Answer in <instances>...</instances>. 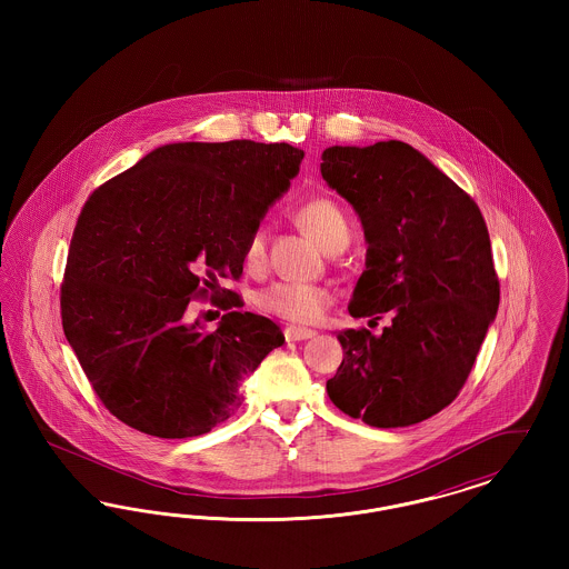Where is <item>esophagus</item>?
Here are the masks:
<instances>
[{"label": "esophagus", "instance_id": "1", "mask_svg": "<svg viewBox=\"0 0 569 569\" xmlns=\"http://www.w3.org/2000/svg\"><path fill=\"white\" fill-rule=\"evenodd\" d=\"M283 335H286V339H288V341H305V339H313L318 332H316V330H311V328L288 326V328L283 330Z\"/></svg>", "mask_w": 569, "mask_h": 569}]
</instances>
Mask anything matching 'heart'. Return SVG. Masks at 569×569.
Listing matches in <instances>:
<instances>
[{"instance_id":"heart-1","label":"heart","mask_w":569,"mask_h":569,"mask_svg":"<svg viewBox=\"0 0 569 569\" xmlns=\"http://www.w3.org/2000/svg\"><path fill=\"white\" fill-rule=\"evenodd\" d=\"M295 219L298 226L328 253L343 251L350 243V221L330 198H311L302 202L295 211ZM264 256L267 228L258 226L251 230L244 243L243 258L247 269H260L264 264ZM330 300L332 295L325 286L279 281L258 295V307L295 325H313L325 316Z\"/></svg>"}]
</instances>
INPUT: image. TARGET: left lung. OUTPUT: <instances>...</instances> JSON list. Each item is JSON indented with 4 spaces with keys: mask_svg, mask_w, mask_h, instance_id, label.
I'll list each match as a JSON object with an SVG mask.
<instances>
[{
    "mask_svg": "<svg viewBox=\"0 0 569 569\" xmlns=\"http://www.w3.org/2000/svg\"><path fill=\"white\" fill-rule=\"evenodd\" d=\"M328 188L362 223L365 271L348 311L392 325L337 335L343 360L330 401L369 427L397 429L450 406L499 307L487 223L478 204L401 140L328 147Z\"/></svg>",
    "mask_w": 569,
    "mask_h": 569,
    "instance_id": "left-lung-1",
    "label": "left lung"
}]
</instances>
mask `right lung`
<instances>
[{"mask_svg": "<svg viewBox=\"0 0 569 569\" xmlns=\"http://www.w3.org/2000/svg\"><path fill=\"white\" fill-rule=\"evenodd\" d=\"M302 158L288 142H172L89 196L68 251L61 325L121 422L162 439L209 433L243 403V379L283 346L279 326L237 311L241 298L219 279L241 277L251 230ZM207 291L229 297L213 333L187 307Z\"/></svg>", "mask_w": 569, "mask_h": 569, "instance_id": "1", "label": "right lung"}]
</instances>
